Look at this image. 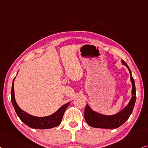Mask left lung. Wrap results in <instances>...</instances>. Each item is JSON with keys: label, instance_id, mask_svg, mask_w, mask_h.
Listing matches in <instances>:
<instances>
[{"label": "left lung", "instance_id": "obj_1", "mask_svg": "<svg viewBox=\"0 0 148 148\" xmlns=\"http://www.w3.org/2000/svg\"><path fill=\"white\" fill-rule=\"evenodd\" d=\"M122 62L127 68L130 74V80L132 84V96L131 100L127 106H125L122 111L112 116H106L94 112L87 104L84 110V118L86 122L90 126L96 127V128L115 129L121 126L123 123L126 122L132 114L136 98L135 82H134V80L132 76L131 70L128 66L123 60H122Z\"/></svg>", "mask_w": 148, "mask_h": 148}]
</instances>
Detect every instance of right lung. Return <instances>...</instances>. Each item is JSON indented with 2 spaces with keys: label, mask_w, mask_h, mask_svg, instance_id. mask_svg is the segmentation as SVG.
Wrapping results in <instances>:
<instances>
[{
  "label": "right lung",
  "mask_w": 148,
  "mask_h": 148,
  "mask_svg": "<svg viewBox=\"0 0 148 148\" xmlns=\"http://www.w3.org/2000/svg\"><path fill=\"white\" fill-rule=\"evenodd\" d=\"M14 79L15 78L13 79L12 90H11V101H12V103L14 108L16 114L22 122H23L28 126L34 129H50L58 126L62 120L65 110H66L70 102H68L66 104L62 106L55 113L50 116L46 117H36L30 115L20 108L15 100L14 90Z\"/></svg>",
  "instance_id": "obj_1"
}]
</instances>
